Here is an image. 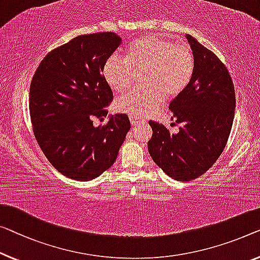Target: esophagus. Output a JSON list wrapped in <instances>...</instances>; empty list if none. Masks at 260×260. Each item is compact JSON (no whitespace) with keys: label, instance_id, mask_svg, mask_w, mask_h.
Masks as SVG:
<instances>
[{"label":"esophagus","instance_id":"obj_1","mask_svg":"<svg viewBox=\"0 0 260 260\" xmlns=\"http://www.w3.org/2000/svg\"><path fill=\"white\" fill-rule=\"evenodd\" d=\"M129 120H131V123L133 126H137L140 122H143L142 119H139V118H135V117H129Z\"/></svg>","mask_w":260,"mask_h":260}]
</instances>
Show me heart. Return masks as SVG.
Returning a JSON list of instances; mask_svg holds the SVG:
<instances>
[{"label": "heart", "instance_id": "b5f03b06", "mask_svg": "<svg viewBox=\"0 0 260 260\" xmlns=\"http://www.w3.org/2000/svg\"><path fill=\"white\" fill-rule=\"evenodd\" d=\"M125 59L118 55L105 61L103 73L106 83L117 93L133 85L134 73L142 72V87L122 95L115 110L135 118L152 113L167 98L180 95L195 71V57L187 44L174 43L160 36L139 37L127 46Z\"/></svg>", "mask_w": 260, "mask_h": 260}]
</instances>
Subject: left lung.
I'll use <instances>...</instances> for the list:
<instances>
[{
	"label": "left lung",
	"instance_id": "8db88e82",
	"mask_svg": "<svg viewBox=\"0 0 260 260\" xmlns=\"http://www.w3.org/2000/svg\"><path fill=\"white\" fill-rule=\"evenodd\" d=\"M195 71L188 87L170 103L173 119L181 123L170 133L150 120L148 152L168 176L189 181L207 173L225 148L235 118L236 96L231 76L214 52L187 35Z\"/></svg>",
	"mask_w": 260,
	"mask_h": 260
}]
</instances>
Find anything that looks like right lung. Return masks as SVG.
Segmentation results:
<instances>
[{"mask_svg":"<svg viewBox=\"0 0 260 260\" xmlns=\"http://www.w3.org/2000/svg\"><path fill=\"white\" fill-rule=\"evenodd\" d=\"M121 44L114 32L81 35L46 55L30 85L29 110L35 138L58 172L91 181L117 160L127 132L126 114L106 117L113 92L103 76L105 61Z\"/></svg>","mask_w":260,"mask_h":260,"instance_id":"obj_1","label":"right lung"}]
</instances>
